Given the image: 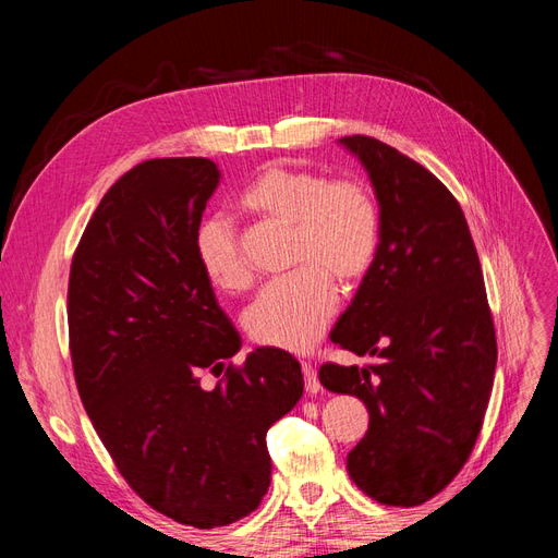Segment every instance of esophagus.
Masks as SVG:
<instances>
[{
  "instance_id": "34e87169",
  "label": "esophagus",
  "mask_w": 558,
  "mask_h": 558,
  "mask_svg": "<svg viewBox=\"0 0 558 558\" xmlns=\"http://www.w3.org/2000/svg\"><path fill=\"white\" fill-rule=\"evenodd\" d=\"M302 375H305V388L310 396H316L320 391V381L316 377V369L310 361H302Z\"/></svg>"
}]
</instances>
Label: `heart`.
I'll use <instances>...</instances> for the list:
<instances>
[{
  "label": "heart",
  "instance_id": "b5f03b06",
  "mask_svg": "<svg viewBox=\"0 0 558 558\" xmlns=\"http://www.w3.org/2000/svg\"><path fill=\"white\" fill-rule=\"evenodd\" d=\"M242 207L289 223V263L293 272L269 281L244 314L253 342L307 351L337 312L340 281L361 279L375 260L379 244V207L361 179H326L300 167L269 165L242 193ZM197 265L223 291L251 283V265L238 232L223 216L202 218L193 234Z\"/></svg>",
  "mask_w": 558,
  "mask_h": 558
}]
</instances>
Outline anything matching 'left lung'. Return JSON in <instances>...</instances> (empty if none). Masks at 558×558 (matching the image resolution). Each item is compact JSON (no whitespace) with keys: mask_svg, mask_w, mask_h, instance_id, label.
<instances>
[{"mask_svg":"<svg viewBox=\"0 0 558 558\" xmlns=\"http://www.w3.org/2000/svg\"><path fill=\"white\" fill-rule=\"evenodd\" d=\"M369 174L379 244L330 340L373 363H326L332 393L365 402L347 456L363 494L414 508L459 475L477 442L496 373V330L463 209L424 165L375 137L340 140Z\"/></svg>","mask_w":558,"mask_h":558,"instance_id":"8db88e82","label":"left lung"}]
</instances>
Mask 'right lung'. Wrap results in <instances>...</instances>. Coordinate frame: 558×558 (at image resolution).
Masks as SVG:
<instances>
[{"label":"right lung","instance_id":"1","mask_svg":"<svg viewBox=\"0 0 558 558\" xmlns=\"http://www.w3.org/2000/svg\"><path fill=\"white\" fill-rule=\"evenodd\" d=\"M221 172L207 158L132 167L74 251L66 320L76 388L118 472L150 508L195 529L258 508L267 430L302 396L300 363L242 340L197 265L193 234ZM209 368L222 379L198 386Z\"/></svg>","mask_w":558,"mask_h":558}]
</instances>
